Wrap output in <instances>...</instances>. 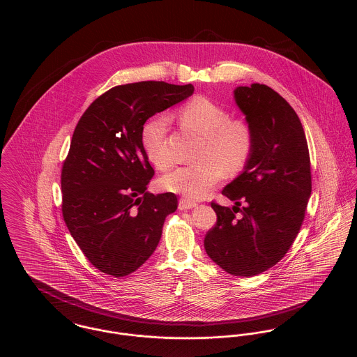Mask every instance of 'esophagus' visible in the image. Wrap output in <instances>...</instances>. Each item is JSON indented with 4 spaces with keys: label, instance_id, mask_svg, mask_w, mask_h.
I'll list each match as a JSON object with an SVG mask.
<instances>
[{
    "label": "esophagus",
    "instance_id": "34e87169",
    "mask_svg": "<svg viewBox=\"0 0 357 357\" xmlns=\"http://www.w3.org/2000/svg\"><path fill=\"white\" fill-rule=\"evenodd\" d=\"M194 207H197V204L190 202V201H187L185 198H182L179 201V210H190V208H194Z\"/></svg>",
    "mask_w": 357,
    "mask_h": 357
}]
</instances>
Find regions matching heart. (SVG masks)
Here are the masks:
<instances>
[{"instance_id":"heart-1","label":"heart","mask_w":357,"mask_h":357,"mask_svg":"<svg viewBox=\"0 0 357 357\" xmlns=\"http://www.w3.org/2000/svg\"><path fill=\"white\" fill-rule=\"evenodd\" d=\"M229 118L222 105L204 96H195L179 108L181 124L204 136L197 155L201 160L167 174L162 181L166 190L199 201L221 181L223 169L234 172L245 166L253 149L252 128L245 120ZM167 126L166 118H155L142 132L143 149L158 170H166L172 163L166 146Z\"/></svg>"}]
</instances>
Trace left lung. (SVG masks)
Returning a JSON list of instances; mask_svg holds the SVG:
<instances>
[{"label": "left lung", "mask_w": 357, "mask_h": 357, "mask_svg": "<svg viewBox=\"0 0 357 357\" xmlns=\"http://www.w3.org/2000/svg\"><path fill=\"white\" fill-rule=\"evenodd\" d=\"M233 93L252 128L253 149L242 172L222 190L236 202L233 210L211 204L218 218L204 249L225 272L252 277L274 266L300 231L312 191L310 159L303 124L280 93L257 83Z\"/></svg>", "instance_id": "8db88e82"}]
</instances>
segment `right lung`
I'll use <instances>...</instances> for the list:
<instances>
[{
	"label": "right lung",
	"mask_w": 357,
	"mask_h": 357,
	"mask_svg": "<svg viewBox=\"0 0 357 357\" xmlns=\"http://www.w3.org/2000/svg\"><path fill=\"white\" fill-rule=\"evenodd\" d=\"M194 93V85L139 82L102 93L79 120L61 171L63 217L88 261L124 277L156 249L172 192L153 195V169L143 149V126Z\"/></svg>",
	"instance_id": "obj_1"
}]
</instances>
